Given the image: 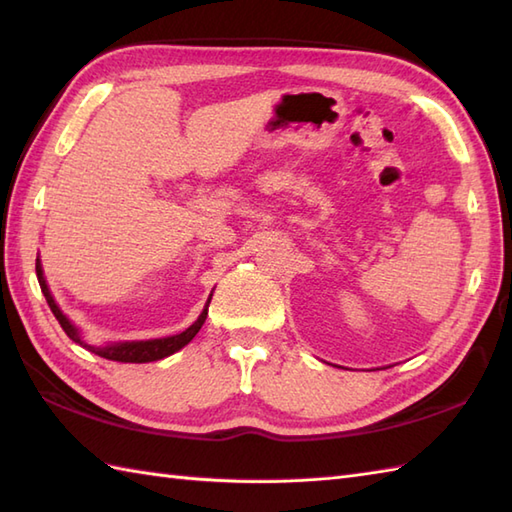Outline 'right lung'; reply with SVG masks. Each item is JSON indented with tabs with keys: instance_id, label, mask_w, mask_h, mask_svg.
<instances>
[{
	"instance_id": "obj_1",
	"label": "right lung",
	"mask_w": 512,
	"mask_h": 512,
	"mask_svg": "<svg viewBox=\"0 0 512 512\" xmlns=\"http://www.w3.org/2000/svg\"><path fill=\"white\" fill-rule=\"evenodd\" d=\"M37 279H39V286H41L43 297H46L52 314H54V317H57V321L61 323L63 332L68 334L74 343L88 347L90 352L107 358V361H118V363H151V361H160V358L171 356L173 352L182 350V347L187 345V343L193 339V336L200 332V328H202L204 321H206V314H209V303H211V297H213V295H211L209 301H206V306H204L202 314L198 317V321H195L193 325H189V328L184 330V332H180V334L165 336V339L125 341V343H110V345L96 347V345H88V343H85V341L81 339V332L74 328V323H72L68 317H65V314L61 312V308L57 306V301H54V297L50 295V288H48V284H46V277H43V268H41L39 259H37Z\"/></svg>"
}]
</instances>
